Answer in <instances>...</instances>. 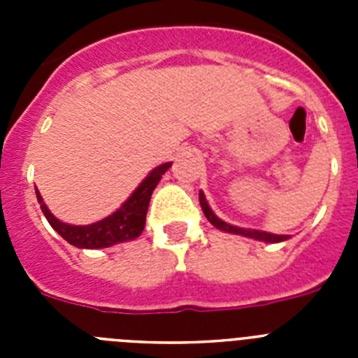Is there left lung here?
Segmentation results:
<instances>
[{
	"label": "left lung",
	"mask_w": 358,
	"mask_h": 358,
	"mask_svg": "<svg viewBox=\"0 0 358 358\" xmlns=\"http://www.w3.org/2000/svg\"><path fill=\"white\" fill-rule=\"evenodd\" d=\"M199 201H201V206H202V211H204V215H206V218L210 220L211 224H213L217 229H222V231H227V233H235V235H243V236H249V238H255V240H262V242H283V240H287L289 236L287 235H273V233H265V231H256V229H242V227H236V226H229V224L222 222L220 218L217 217V215L213 213V211L210 210V206H208L206 202V197H204V194H199Z\"/></svg>",
	"instance_id": "obj_1"
}]
</instances>
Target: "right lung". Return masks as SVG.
Wrapping results in <instances>:
<instances>
[{
	"mask_svg": "<svg viewBox=\"0 0 358 358\" xmlns=\"http://www.w3.org/2000/svg\"><path fill=\"white\" fill-rule=\"evenodd\" d=\"M170 164L172 163H164L157 166L156 170H152L147 179L138 186V189L129 197V201L123 202V206L118 211H115L110 217L103 218L100 222L91 224V226H69V224L61 222L59 218H55L50 213V210L43 202V197L36 189L37 201H39L44 217L48 218L50 226L66 242L80 249L109 248L113 243L125 242V240H132L141 235V231L145 227V218H147L152 192H154V188L159 182L161 176L170 169Z\"/></svg>",
	"mask_w": 358,
	"mask_h": 358,
	"instance_id": "add662e5",
	"label": "right lung"
}]
</instances>
